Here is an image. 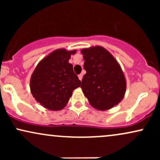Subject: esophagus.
<instances>
[{"mask_svg":"<svg viewBox=\"0 0 160 160\" xmlns=\"http://www.w3.org/2000/svg\"><path fill=\"white\" fill-rule=\"evenodd\" d=\"M82 76H83V75H82V74H79V75H78L79 80H82Z\"/></svg>","mask_w":160,"mask_h":160,"instance_id":"esophagus-1","label":"esophagus"}]
</instances>
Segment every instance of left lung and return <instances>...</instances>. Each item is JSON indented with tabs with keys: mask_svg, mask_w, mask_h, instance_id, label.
<instances>
[{
	"mask_svg": "<svg viewBox=\"0 0 160 160\" xmlns=\"http://www.w3.org/2000/svg\"><path fill=\"white\" fill-rule=\"evenodd\" d=\"M86 74L80 88L92 107L107 111L124 98L126 80L120 64L109 51L101 46L80 50Z\"/></svg>",
	"mask_w": 160,
	"mask_h": 160,
	"instance_id": "left-lung-1",
	"label": "left lung"
}]
</instances>
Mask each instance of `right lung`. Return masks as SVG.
<instances>
[{"instance_id":"1","label":"right lung","mask_w":160,"mask_h":160,"mask_svg":"<svg viewBox=\"0 0 160 160\" xmlns=\"http://www.w3.org/2000/svg\"><path fill=\"white\" fill-rule=\"evenodd\" d=\"M77 50L58 49L40 60L30 80L31 92L40 105L50 111H60L67 105L72 92L81 81L69 63Z\"/></svg>"}]
</instances>
